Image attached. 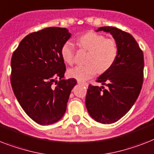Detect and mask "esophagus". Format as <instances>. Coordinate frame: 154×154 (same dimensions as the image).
Instances as JSON below:
<instances>
[{"mask_svg":"<svg viewBox=\"0 0 154 154\" xmlns=\"http://www.w3.org/2000/svg\"><path fill=\"white\" fill-rule=\"evenodd\" d=\"M77 83L79 84V85H82L84 86H85V87H88V83H86V82H81V81H77Z\"/></svg>","mask_w":154,"mask_h":154,"instance_id":"34e87169","label":"esophagus"}]
</instances>
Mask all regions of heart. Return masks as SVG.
I'll use <instances>...</instances> for the list:
<instances>
[{"mask_svg": "<svg viewBox=\"0 0 154 154\" xmlns=\"http://www.w3.org/2000/svg\"><path fill=\"white\" fill-rule=\"evenodd\" d=\"M81 49L88 51L84 66L69 69V76L79 81H85L94 76L97 72L104 73L116 62L119 54L117 42L113 38L96 32L86 33L77 39ZM61 56L67 64L74 62L75 49L72 42L67 41L61 48Z\"/></svg>", "mask_w": 154, "mask_h": 154, "instance_id": "b5f03b06", "label": "heart"}]
</instances>
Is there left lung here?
<instances>
[{"label": "left lung", "mask_w": 154, "mask_h": 154, "mask_svg": "<svg viewBox=\"0 0 154 154\" xmlns=\"http://www.w3.org/2000/svg\"><path fill=\"white\" fill-rule=\"evenodd\" d=\"M117 42L119 54L113 66L98 77L103 86L89 85L85 104L90 116L103 124L113 123L129 112L135 103L143 83L144 57L131 34L114 27H101Z\"/></svg>", "instance_id": "1"}]
</instances>
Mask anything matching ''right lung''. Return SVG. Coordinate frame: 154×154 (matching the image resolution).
<instances>
[{
  "mask_svg": "<svg viewBox=\"0 0 154 154\" xmlns=\"http://www.w3.org/2000/svg\"><path fill=\"white\" fill-rule=\"evenodd\" d=\"M71 34L51 27L32 32L20 42L11 60V85L26 114L40 125L62 119L74 78L65 79L66 65L61 48Z\"/></svg>",
  "mask_w": 154,
  "mask_h": 154,
  "instance_id": "obj_1",
  "label": "right lung"
}]
</instances>
